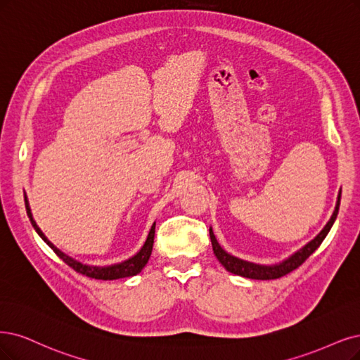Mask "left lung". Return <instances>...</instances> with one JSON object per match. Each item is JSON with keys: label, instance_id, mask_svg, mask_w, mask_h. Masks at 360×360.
<instances>
[{"label": "left lung", "instance_id": "obj_1", "mask_svg": "<svg viewBox=\"0 0 360 360\" xmlns=\"http://www.w3.org/2000/svg\"><path fill=\"white\" fill-rule=\"evenodd\" d=\"M340 200H341V191L338 193V200H337V206H335L334 214H332L330 219L325 225V229L321 233H319L310 243L305 245L301 250L297 252V254H294L290 258L283 261L282 264L271 265V267H267V265H257V264H252V262H246V261H242V259H238V258H234V257L229 255L227 252H225L219 246V243L217 242V238L214 236V231H212V229H209L212 248H214V254L218 258V261L224 265L225 270L233 273V274L248 277V278H257V281H273V278L283 277L288 273L297 270L300 265H302V262H305V259H307L313 254V252L322 245L326 234L329 233V230L332 227V224H334V221H335V218L338 215Z\"/></svg>", "mask_w": 360, "mask_h": 360}]
</instances>
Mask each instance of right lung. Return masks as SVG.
<instances>
[{"label":"right lung","instance_id":"add662e5","mask_svg":"<svg viewBox=\"0 0 360 360\" xmlns=\"http://www.w3.org/2000/svg\"><path fill=\"white\" fill-rule=\"evenodd\" d=\"M25 206H26V214H28V218H30V221L32 224V227L39 234V237L43 238V240L53 249V252H55V254L66 265H70L72 270H75L79 274L87 276L90 278H96V281H115V278H124V277H130V276H135V274L141 273L142 269L146 265V262H148L150 257H151L153 243H154V234H155V224H153V227L150 230V234H148V237H146V242L143 243L142 249L138 252L135 257H131L127 261L110 265V267H90V265H84L82 262H77L75 259L70 258L68 255L62 254V252L58 248L53 246L47 240V237L43 234V231L37 227V224H35V221L32 218L31 209H30V205H28V198H26V195H25Z\"/></svg>","mask_w":360,"mask_h":360}]
</instances>
